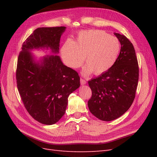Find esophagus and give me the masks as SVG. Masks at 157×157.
<instances>
[{
  "mask_svg": "<svg viewBox=\"0 0 157 157\" xmlns=\"http://www.w3.org/2000/svg\"><path fill=\"white\" fill-rule=\"evenodd\" d=\"M80 83H81V85H84V84H86V81L84 80V79L81 78V79H80Z\"/></svg>",
  "mask_w": 157,
  "mask_h": 157,
  "instance_id": "34e87169",
  "label": "esophagus"
}]
</instances>
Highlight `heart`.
<instances>
[{
	"instance_id": "b5f03b06",
	"label": "heart",
	"mask_w": 157,
	"mask_h": 157,
	"mask_svg": "<svg viewBox=\"0 0 157 157\" xmlns=\"http://www.w3.org/2000/svg\"><path fill=\"white\" fill-rule=\"evenodd\" d=\"M121 45L119 40L102 30H84L78 35L76 41L67 40L61 49L63 61L68 67L78 69L86 59L87 63L83 74L94 72L100 75L107 71L115 64Z\"/></svg>"
}]
</instances>
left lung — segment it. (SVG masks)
Wrapping results in <instances>:
<instances>
[{"label": "left lung", "instance_id": "obj_1", "mask_svg": "<svg viewBox=\"0 0 157 157\" xmlns=\"http://www.w3.org/2000/svg\"><path fill=\"white\" fill-rule=\"evenodd\" d=\"M121 45L115 64L107 71L88 81L92 96L90 111L102 121H110L128 111L135 98L139 67L132 43L125 36L115 33Z\"/></svg>", "mask_w": 157, "mask_h": 157}]
</instances>
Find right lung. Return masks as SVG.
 Instances as JSON below:
<instances>
[{"mask_svg":"<svg viewBox=\"0 0 157 157\" xmlns=\"http://www.w3.org/2000/svg\"><path fill=\"white\" fill-rule=\"evenodd\" d=\"M65 27L38 28L25 40L17 59V86L29 114L44 125H52L65 114L70 94L80 86L78 72L63 65L58 55L36 63L29 51L50 48L57 54Z\"/></svg>","mask_w":157,"mask_h":157,"instance_id":"right-lung-1","label":"right lung"}]
</instances>
